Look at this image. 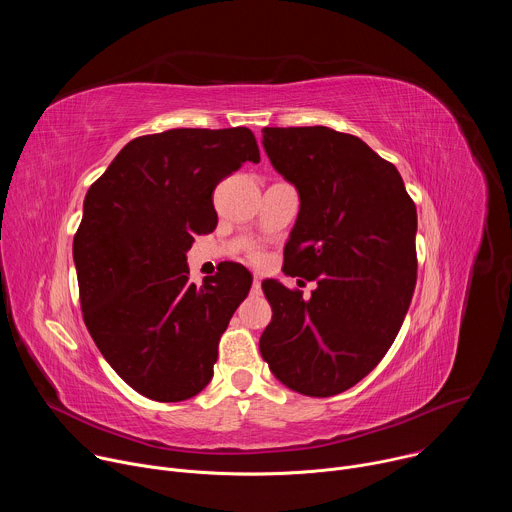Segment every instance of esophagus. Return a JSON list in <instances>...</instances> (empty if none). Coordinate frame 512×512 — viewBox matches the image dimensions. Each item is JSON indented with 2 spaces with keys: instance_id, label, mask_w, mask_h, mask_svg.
I'll return each mask as SVG.
<instances>
[{
  "instance_id": "esophagus-1",
  "label": "esophagus",
  "mask_w": 512,
  "mask_h": 512,
  "mask_svg": "<svg viewBox=\"0 0 512 512\" xmlns=\"http://www.w3.org/2000/svg\"><path fill=\"white\" fill-rule=\"evenodd\" d=\"M253 291H261V279L257 275L253 277Z\"/></svg>"
}]
</instances>
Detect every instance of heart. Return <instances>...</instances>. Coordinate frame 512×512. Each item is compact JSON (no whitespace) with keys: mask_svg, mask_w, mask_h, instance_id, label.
<instances>
[{"mask_svg":"<svg viewBox=\"0 0 512 512\" xmlns=\"http://www.w3.org/2000/svg\"><path fill=\"white\" fill-rule=\"evenodd\" d=\"M251 259H253V261H255V263H261V261H263V255H261V253H259V251H255V253H253V255H251Z\"/></svg>","mask_w":512,"mask_h":512,"instance_id":"1","label":"heart"}]
</instances>
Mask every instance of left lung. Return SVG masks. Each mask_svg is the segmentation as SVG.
Here are the masks:
<instances>
[{"label":"left lung","instance_id":"1","mask_svg":"<svg viewBox=\"0 0 512 512\" xmlns=\"http://www.w3.org/2000/svg\"><path fill=\"white\" fill-rule=\"evenodd\" d=\"M263 148L302 200L285 273L318 287L304 300L263 281L273 318L259 350L291 391L332 397L377 367L405 320L417 281L415 202L397 168L356 135L265 127Z\"/></svg>","mask_w":512,"mask_h":512}]
</instances>
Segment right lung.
<instances>
[{
    "mask_svg": "<svg viewBox=\"0 0 512 512\" xmlns=\"http://www.w3.org/2000/svg\"><path fill=\"white\" fill-rule=\"evenodd\" d=\"M259 160L247 127L170 129L131 139L89 188L72 243L81 310L139 395L176 403L210 383L218 340L253 277L229 263L198 287L186 253L216 227V184Z\"/></svg>",
    "mask_w": 512,
    "mask_h": 512,
    "instance_id": "right-lung-1",
    "label": "right lung"
}]
</instances>
